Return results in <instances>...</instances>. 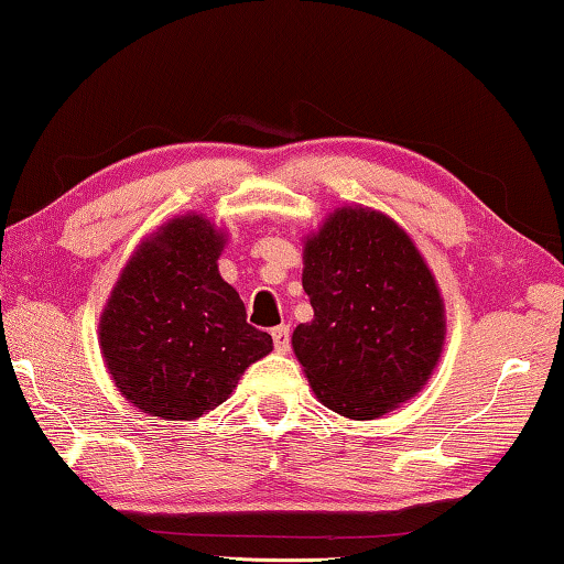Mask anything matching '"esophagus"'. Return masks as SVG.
I'll list each match as a JSON object with an SVG mask.
<instances>
[{
    "mask_svg": "<svg viewBox=\"0 0 564 564\" xmlns=\"http://www.w3.org/2000/svg\"><path fill=\"white\" fill-rule=\"evenodd\" d=\"M271 336H273L275 351H279V354L289 351V346H291V328H289V326H275V328L271 330Z\"/></svg>",
    "mask_w": 564,
    "mask_h": 564,
    "instance_id": "esophagus-1",
    "label": "esophagus"
}]
</instances>
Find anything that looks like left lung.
I'll return each instance as SVG.
<instances>
[{
    "label": "left lung",
    "instance_id": "1",
    "mask_svg": "<svg viewBox=\"0 0 564 564\" xmlns=\"http://www.w3.org/2000/svg\"><path fill=\"white\" fill-rule=\"evenodd\" d=\"M303 291L314 321L291 344L321 404L377 419L414 399L446 341L432 268L387 213L341 205L303 238Z\"/></svg>",
    "mask_w": 564,
    "mask_h": 564
}]
</instances>
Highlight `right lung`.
Returning <instances> with one entry per match:
<instances>
[{"mask_svg": "<svg viewBox=\"0 0 564 564\" xmlns=\"http://www.w3.org/2000/svg\"><path fill=\"white\" fill-rule=\"evenodd\" d=\"M226 230L185 213L142 238L115 281L97 338L105 369L132 406L193 422L223 404L273 338L246 321L218 258Z\"/></svg>", "mask_w": 564, "mask_h": 564, "instance_id": "obj_1", "label": "right lung"}]
</instances>
